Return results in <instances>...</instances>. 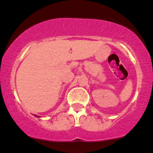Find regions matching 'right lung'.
I'll list each match as a JSON object with an SVG mask.
<instances>
[{
    "label": "right lung",
    "mask_w": 153,
    "mask_h": 153,
    "mask_svg": "<svg viewBox=\"0 0 153 153\" xmlns=\"http://www.w3.org/2000/svg\"><path fill=\"white\" fill-rule=\"evenodd\" d=\"M36 117H37V116H36Z\"/></svg>",
    "instance_id": "right-lung-1"
}]
</instances>
